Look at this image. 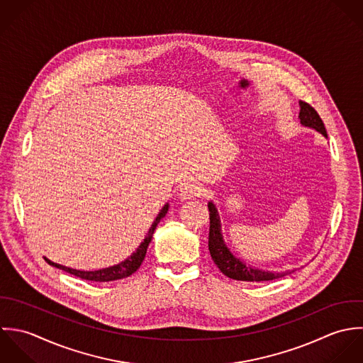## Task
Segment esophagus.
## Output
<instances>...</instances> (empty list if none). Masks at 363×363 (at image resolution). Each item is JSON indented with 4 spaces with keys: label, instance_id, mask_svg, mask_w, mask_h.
<instances>
[{
    "label": "esophagus",
    "instance_id": "obj_1",
    "mask_svg": "<svg viewBox=\"0 0 363 363\" xmlns=\"http://www.w3.org/2000/svg\"><path fill=\"white\" fill-rule=\"evenodd\" d=\"M203 194V189L198 184H186L185 186L181 188L179 196L182 201H189L196 196H201Z\"/></svg>",
    "mask_w": 363,
    "mask_h": 363
}]
</instances>
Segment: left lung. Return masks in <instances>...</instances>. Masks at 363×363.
I'll return each mask as SVG.
<instances>
[{"label": "left lung", "mask_w": 363, "mask_h": 363, "mask_svg": "<svg viewBox=\"0 0 363 363\" xmlns=\"http://www.w3.org/2000/svg\"><path fill=\"white\" fill-rule=\"evenodd\" d=\"M300 112L298 119L300 123L306 128H311L321 133L324 138H327L325 126L317 113V111L310 106L307 102L300 101ZM209 208V218H211V228H209V251L212 255V259L218 265V269L234 281H244V282H267L279 279L289 272H275V271H262L258 268H252L247 264H244L240 258L234 257L227 247V244L223 240L221 234V223L218 218V209L213 202L208 203Z\"/></svg>", "instance_id": "8db88e82"}]
</instances>
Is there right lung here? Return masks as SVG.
<instances>
[{
  "label": "right lung",
  "instance_id": "obj_1",
  "mask_svg": "<svg viewBox=\"0 0 363 363\" xmlns=\"http://www.w3.org/2000/svg\"><path fill=\"white\" fill-rule=\"evenodd\" d=\"M168 208H169L168 203L164 205V208L160 211V213L157 215V218L152 221L151 227L148 228V233H147L143 242L139 245V248H138L128 259L122 261V262L118 264V265H113V267H109V268H104V269H98V271H78V269L63 267V265H60V264H55V262H52V261L48 259V258H45V259L48 261L49 265H52V267H55V268H59V269H62V271H65V272H69V274H72L74 277L81 278V279H85V281H92V282H111V281H118V279L128 278V277H130L132 274H135V272L140 268V265H142V262H143V259H145L147 247H148V244H150V241H151V238H152V233H154L157 224L160 223V220L167 215Z\"/></svg>",
  "mask_w": 363,
  "mask_h": 363
}]
</instances>
